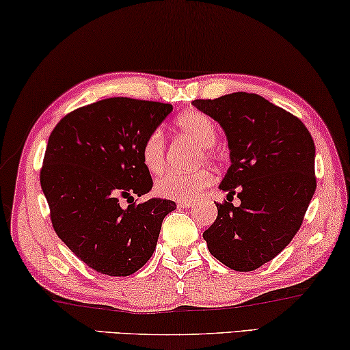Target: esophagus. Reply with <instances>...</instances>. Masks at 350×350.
<instances>
[{
  "label": "esophagus",
  "mask_w": 350,
  "mask_h": 350,
  "mask_svg": "<svg viewBox=\"0 0 350 350\" xmlns=\"http://www.w3.org/2000/svg\"><path fill=\"white\" fill-rule=\"evenodd\" d=\"M193 204H195L193 201H177V206L179 207H193Z\"/></svg>",
  "instance_id": "obj_1"
}]
</instances>
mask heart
Segmentation results:
<instances>
[{"label": "heart", "mask_w": 350, "mask_h": 350, "mask_svg": "<svg viewBox=\"0 0 350 350\" xmlns=\"http://www.w3.org/2000/svg\"><path fill=\"white\" fill-rule=\"evenodd\" d=\"M174 124L180 133L195 139L201 146L202 154L200 155V159H213L212 144L217 139V125L211 116H207L202 111H198V109H190V111H185L180 116H177ZM165 154L166 143L163 132L160 129H155L146 135L142 148H139V155H142L144 168L149 173L159 174L165 168ZM212 182L213 176L206 168H200L193 171V173L171 171V173H166L155 182V191H157L159 196L166 198V200L193 201Z\"/></svg>", "instance_id": "obj_1"}]
</instances>
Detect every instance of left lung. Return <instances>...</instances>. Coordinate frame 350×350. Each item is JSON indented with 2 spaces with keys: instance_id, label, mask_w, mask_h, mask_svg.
Instances as JSON below:
<instances>
[{
  "instance_id": "8db88e82",
  "label": "left lung",
  "mask_w": 350,
  "mask_h": 350,
  "mask_svg": "<svg viewBox=\"0 0 350 350\" xmlns=\"http://www.w3.org/2000/svg\"><path fill=\"white\" fill-rule=\"evenodd\" d=\"M226 132L231 166L218 215L202 237L213 258L252 272L288 247L316 190L314 142L305 124L258 94L193 100ZM236 194L241 202L232 204Z\"/></svg>"
}]
</instances>
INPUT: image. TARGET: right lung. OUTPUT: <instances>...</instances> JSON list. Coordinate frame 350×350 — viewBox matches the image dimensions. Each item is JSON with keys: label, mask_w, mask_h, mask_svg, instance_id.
<instances>
[{"label": "right lung", "mask_w": 350, "mask_h": 350, "mask_svg": "<svg viewBox=\"0 0 350 350\" xmlns=\"http://www.w3.org/2000/svg\"><path fill=\"white\" fill-rule=\"evenodd\" d=\"M171 109L170 103L109 97L74 109L51 130L40 168L51 225L78 259L103 275L127 276L143 267L161 221L176 208L170 200L133 201L152 189L139 148Z\"/></svg>", "instance_id": "1"}]
</instances>
